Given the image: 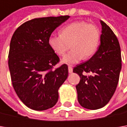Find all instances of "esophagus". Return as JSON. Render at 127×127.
I'll use <instances>...</instances> for the list:
<instances>
[{
    "mask_svg": "<svg viewBox=\"0 0 127 127\" xmlns=\"http://www.w3.org/2000/svg\"><path fill=\"white\" fill-rule=\"evenodd\" d=\"M68 73H71L73 72V68H72L71 66H68Z\"/></svg>",
    "mask_w": 127,
    "mask_h": 127,
    "instance_id": "esophagus-1",
    "label": "esophagus"
}]
</instances>
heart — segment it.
Listing matches in <instances>:
<instances>
[{
	"label": "heart",
	"mask_w": 127,
	"mask_h": 127,
	"mask_svg": "<svg viewBox=\"0 0 127 127\" xmlns=\"http://www.w3.org/2000/svg\"><path fill=\"white\" fill-rule=\"evenodd\" d=\"M100 38V31L94 25L76 21L63 27L61 34H51L48 42L59 56H63L71 45L72 49L64 56L62 61L73 64L93 56L97 51Z\"/></svg>",
	"instance_id": "heart-1"
}]
</instances>
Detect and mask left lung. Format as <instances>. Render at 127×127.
I'll return each mask as SVG.
<instances>
[{"label": "left lung", "mask_w": 127, "mask_h": 127, "mask_svg": "<svg viewBox=\"0 0 127 127\" xmlns=\"http://www.w3.org/2000/svg\"><path fill=\"white\" fill-rule=\"evenodd\" d=\"M100 45L88 61L73 68L80 76L76 85L79 104L88 110H97L107 105L115 93L122 69L119 41L110 27L100 20ZM85 72H92L87 76Z\"/></svg>", "instance_id": "obj_1"}]
</instances>
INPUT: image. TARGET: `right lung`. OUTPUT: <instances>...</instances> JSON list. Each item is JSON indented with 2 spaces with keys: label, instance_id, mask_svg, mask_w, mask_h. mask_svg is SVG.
Here are the masks:
<instances>
[{
  "label": "right lung",
  "instance_id": "obj_1",
  "mask_svg": "<svg viewBox=\"0 0 127 127\" xmlns=\"http://www.w3.org/2000/svg\"><path fill=\"white\" fill-rule=\"evenodd\" d=\"M69 17L34 18L23 23L12 35L8 55L12 86L20 100L32 110L53 107L59 99V88L68 77L66 64L52 70L59 58L48 40Z\"/></svg>",
  "mask_w": 127,
  "mask_h": 127
}]
</instances>
